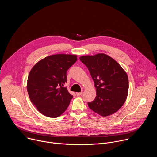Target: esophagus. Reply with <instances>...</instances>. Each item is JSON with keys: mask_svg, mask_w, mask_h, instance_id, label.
I'll use <instances>...</instances> for the list:
<instances>
[{"mask_svg": "<svg viewBox=\"0 0 157 157\" xmlns=\"http://www.w3.org/2000/svg\"><path fill=\"white\" fill-rule=\"evenodd\" d=\"M82 92H81V93H76V95H77L78 96H81V95H82Z\"/></svg>", "mask_w": 157, "mask_h": 157, "instance_id": "obj_1", "label": "esophagus"}]
</instances>
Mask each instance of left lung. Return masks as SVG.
Returning <instances> with one entry per match:
<instances>
[{"instance_id":"obj_1","label":"left lung","mask_w":157,"mask_h":157,"mask_svg":"<svg viewBox=\"0 0 157 157\" xmlns=\"http://www.w3.org/2000/svg\"><path fill=\"white\" fill-rule=\"evenodd\" d=\"M79 59L87 66L96 88V98L88 102L89 107L103 117L113 114L123 105L128 95L126 72L116 61L104 53Z\"/></svg>"}]
</instances>
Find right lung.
<instances>
[{"instance_id":"add662e5","label":"right lung","mask_w":157,"mask_h":157,"mask_svg":"<svg viewBox=\"0 0 157 157\" xmlns=\"http://www.w3.org/2000/svg\"><path fill=\"white\" fill-rule=\"evenodd\" d=\"M77 61V55L57 54L39 61L31 70L27 91L32 104L43 115L55 118L68 108L73 96L63 86L66 72Z\"/></svg>"}]
</instances>
